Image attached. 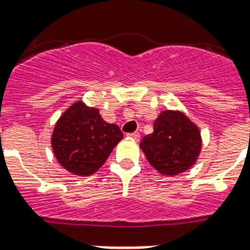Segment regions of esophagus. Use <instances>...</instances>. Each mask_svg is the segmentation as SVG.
<instances>
[{
    "label": "esophagus",
    "instance_id": "esophagus-1",
    "mask_svg": "<svg viewBox=\"0 0 250 250\" xmlns=\"http://www.w3.org/2000/svg\"><path fill=\"white\" fill-rule=\"evenodd\" d=\"M128 138H131V139H134V141H139L141 139V135L138 134V132H131V134H128Z\"/></svg>",
    "mask_w": 250,
    "mask_h": 250
}]
</instances>
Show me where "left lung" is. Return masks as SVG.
I'll return each instance as SVG.
<instances>
[{"instance_id":"1","label":"left lung","mask_w":250,"mask_h":250,"mask_svg":"<svg viewBox=\"0 0 250 250\" xmlns=\"http://www.w3.org/2000/svg\"><path fill=\"white\" fill-rule=\"evenodd\" d=\"M202 147L197 125L179 111H162L154 122V132L145 136L141 148L152 167L174 177L188 170Z\"/></svg>"}]
</instances>
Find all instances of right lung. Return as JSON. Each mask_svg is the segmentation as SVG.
I'll list each match as a JSON object with an SVG mask.
<instances>
[{"instance_id": "add662e5", "label": "right lung", "mask_w": 250, "mask_h": 250, "mask_svg": "<svg viewBox=\"0 0 250 250\" xmlns=\"http://www.w3.org/2000/svg\"><path fill=\"white\" fill-rule=\"evenodd\" d=\"M122 139L123 132L119 127L103 120L98 108L77 102L57 120L52 148L65 170L87 177L103 166Z\"/></svg>"}]
</instances>
